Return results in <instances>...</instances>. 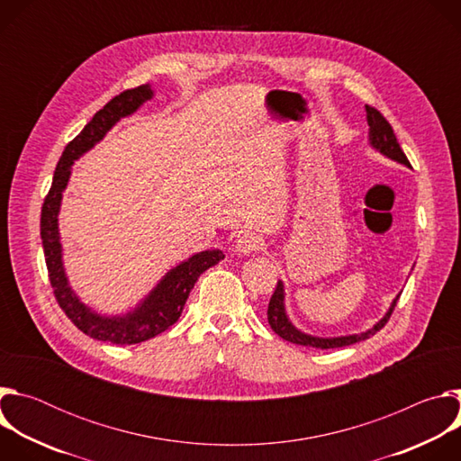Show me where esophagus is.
Wrapping results in <instances>:
<instances>
[{
  "label": "esophagus",
  "instance_id": "1",
  "mask_svg": "<svg viewBox=\"0 0 461 461\" xmlns=\"http://www.w3.org/2000/svg\"><path fill=\"white\" fill-rule=\"evenodd\" d=\"M262 248H265V240H262L258 235L255 233H244L237 239L235 242V251L240 253V255H249L253 251H260Z\"/></svg>",
  "mask_w": 461,
  "mask_h": 461
}]
</instances>
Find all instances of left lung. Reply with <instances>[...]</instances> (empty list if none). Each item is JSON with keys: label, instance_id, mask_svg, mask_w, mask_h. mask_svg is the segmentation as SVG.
I'll list each match as a JSON object with an SVG mask.
<instances>
[{"label": "left lung", "instance_id": "obj_1", "mask_svg": "<svg viewBox=\"0 0 461 461\" xmlns=\"http://www.w3.org/2000/svg\"><path fill=\"white\" fill-rule=\"evenodd\" d=\"M365 111H366V122H368V144H370V148L379 151L383 157H386L393 162L411 167V162L405 157L403 149L400 148L398 139H396V135H393V129L386 122V118L377 109H374L370 105H365ZM400 295L402 294L396 295V299L390 303L386 313L372 328H368L366 332L352 334V336H339V338H317V336H310V334L301 332L299 328L290 321V317L286 313V306H285V285H283V281H279L277 288H276V292L270 299V304H268V322H270L272 330L277 336H281L283 339H286L290 343L303 345V347H312V348H341V347H348V345L365 341L370 336H374L375 332H379L381 328L386 324V321L390 319V315L393 312V306H396Z\"/></svg>", "mask_w": 461, "mask_h": 461}]
</instances>
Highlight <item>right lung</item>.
Here are the masks:
<instances>
[{
	"instance_id": "1",
	"label": "right lung",
	"mask_w": 461,
	"mask_h": 461,
	"mask_svg": "<svg viewBox=\"0 0 461 461\" xmlns=\"http://www.w3.org/2000/svg\"><path fill=\"white\" fill-rule=\"evenodd\" d=\"M153 95L155 91L149 84L123 91L93 116V120L82 129V133L65 148L41 208L40 228L43 253L49 279L59 308L86 336L113 345H137L167 330L180 317L196 279L201 277L203 272L215 267L219 260L224 258L222 249H204L191 255L189 258L182 260L180 265L171 268L135 308L120 315H102L95 312L77 295L69 285L63 267L58 215L63 191L71 178V167L75 160L93 149L109 133L116 122L139 111L142 104L153 98Z\"/></svg>"
}]
</instances>
